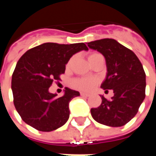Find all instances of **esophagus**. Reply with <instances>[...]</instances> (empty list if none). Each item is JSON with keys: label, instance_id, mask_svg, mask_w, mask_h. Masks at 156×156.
Masks as SVG:
<instances>
[{"label": "esophagus", "instance_id": "esophagus-1", "mask_svg": "<svg viewBox=\"0 0 156 156\" xmlns=\"http://www.w3.org/2000/svg\"><path fill=\"white\" fill-rule=\"evenodd\" d=\"M80 95H81L82 97H86V98L89 97V94H85V93H81V94H80Z\"/></svg>", "mask_w": 156, "mask_h": 156}]
</instances>
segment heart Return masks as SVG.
<instances>
[{
  "label": "heart",
  "instance_id": "heart-1",
  "mask_svg": "<svg viewBox=\"0 0 156 156\" xmlns=\"http://www.w3.org/2000/svg\"><path fill=\"white\" fill-rule=\"evenodd\" d=\"M98 56H102L100 53L98 52H93L88 55V61L90 62V63H93L96 58H98ZM74 58L73 57L69 59L68 63L66 65V68H69L71 67L72 63L73 62ZM99 83V79L97 78H88V77H80V78H76L73 79L71 81V86L73 88L81 90L83 92H89L91 91L92 89H94L96 85L98 84Z\"/></svg>",
  "mask_w": 156,
  "mask_h": 156
}]
</instances>
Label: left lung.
Returning <instances> with one entry per match:
<instances>
[{
  "instance_id": "1",
  "label": "left lung",
  "mask_w": 156,
  "mask_h": 156,
  "mask_svg": "<svg viewBox=\"0 0 156 156\" xmlns=\"http://www.w3.org/2000/svg\"><path fill=\"white\" fill-rule=\"evenodd\" d=\"M88 47L105 56L107 77L101 88L114 91V97L104 96L91 115L99 124L120 127L133 119L145 98V73L137 56L115 39L105 38L88 42Z\"/></svg>"
}]
</instances>
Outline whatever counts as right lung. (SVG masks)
Here are the masks:
<instances>
[{
	"instance_id": "add662e5",
	"label": "right lung",
	"mask_w": 156,
	"mask_h": 156,
	"mask_svg": "<svg viewBox=\"0 0 156 156\" xmlns=\"http://www.w3.org/2000/svg\"><path fill=\"white\" fill-rule=\"evenodd\" d=\"M88 48L83 42H47L29 49L16 63L12 78L14 105L22 120L36 129L50 132L62 126L69 118V102L79 92L66 88L62 97L48 88L60 81L72 56Z\"/></svg>"
}]
</instances>
